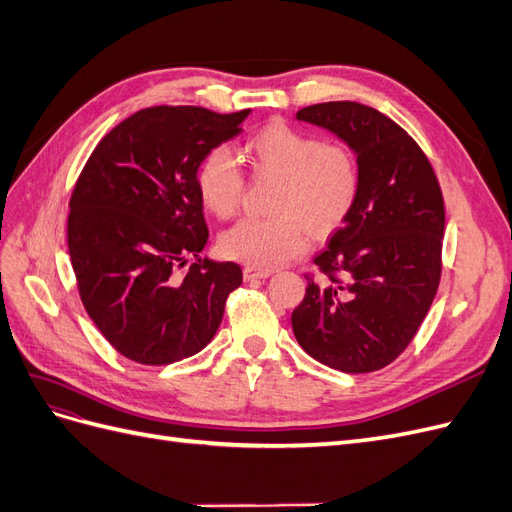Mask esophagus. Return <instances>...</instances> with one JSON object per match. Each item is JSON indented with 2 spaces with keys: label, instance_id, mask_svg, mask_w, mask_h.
<instances>
[{
  "label": "esophagus",
  "instance_id": "esophagus-1",
  "mask_svg": "<svg viewBox=\"0 0 512 512\" xmlns=\"http://www.w3.org/2000/svg\"><path fill=\"white\" fill-rule=\"evenodd\" d=\"M271 275V271H262V269H254V267H245L243 269V277L247 282H258V280H267Z\"/></svg>",
  "mask_w": 512,
  "mask_h": 512
}]
</instances>
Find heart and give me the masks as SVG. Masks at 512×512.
Returning <instances> with one entry per match:
<instances>
[{"mask_svg":"<svg viewBox=\"0 0 512 512\" xmlns=\"http://www.w3.org/2000/svg\"><path fill=\"white\" fill-rule=\"evenodd\" d=\"M256 177L275 179L271 218H250L226 230L220 250L247 267L271 271L301 256L312 241V225L327 235L342 224L361 192V173L352 151L337 143L271 123L245 143ZM196 194L215 218L235 215L243 194V173L226 147H213L196 166Z\"/></svg>","mask_w":512,"mask_h":512,"instance_id":"heart-1","label":"heart"}]
</instances>
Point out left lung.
I'll use <instances>...</instances> for the list:
<instances>
[{
    "label": "left lung",
    "instance_id": "obj_1",
    "mask_svg": "<svg viewBox=\"0 0 512 512\" xmlns=\"http://www.w3.org/2000/svg\"><path fill=\"white\" fill-rule=\"evenodd\" d=\"M297 119L356 153L359 198L316 254L292 331L316 361L346 374L393 363L425 320L442 275L444 198L414 138L359 102L305 106Z\"/></svg>",
    "mask_w": 512,
    "mask_h": 512
}]
</instances>
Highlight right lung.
<instances>
[{
	"label": "right lung",
	"mask_w": 512,
	"mask_h": 512,
	"mask_svg": "<svg viewBox=\"0 0 512 512\" xmlns=\"http://www.w3.org/2000/svg\"><path fill=\"white\" fill-rule=\"evenodd\" d=\"M247 115L143 108L102 138L76 179L68 213L76 286L106 342L130 361L168 365L203 350L243 282L237 262L199 258L188 274L178 269L209 239L196 166Z\"/></svg>",
	"instance_id": "add662e5"
}]
</instances>
